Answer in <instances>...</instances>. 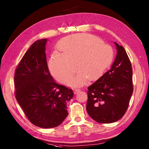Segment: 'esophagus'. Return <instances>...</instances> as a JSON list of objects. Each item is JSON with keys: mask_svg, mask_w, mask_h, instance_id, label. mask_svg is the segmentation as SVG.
I'll return each instance as SVG.
<instances>
[{"mask_svg": "<svg viewBox=\"0 0 149 149\" xmlns=\"http://www.w3.org/2000/svg\"><path fill=\"white\" fill-rule=\"evenodd\" d=\"M79 91H81V90L79 89H75V90L74 91V92L75 94H77V93L79 92Z\"/></svg>", "mask_w": 149, "mask_h": 149, "instance_id": "1", "label": "esophagus"}]
</instances>
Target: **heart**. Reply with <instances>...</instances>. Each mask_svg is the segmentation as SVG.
I'll list each match as a JSON object with an SVG mask.
<instances>
[{
	"mask_svg": "<svg viewBox=\"0 0 149 149\" xmlns=\"http://www.w3.org/2000/svg\"><path fill=\"white\" fill-rule=\"evenodd\" d=\"M58 49L49 62L52 75L58 81L74 86H82L88 79L96 81L102 76L113 59V50L97 37L87 34H78L65 37L59 41ZM77 67H75V66Z\"/></svg>",
	"mask_w": 149,
	"mask_h": 149,
	"instance_id": "heart-1",
	"label": "heart"
}]
</instances>
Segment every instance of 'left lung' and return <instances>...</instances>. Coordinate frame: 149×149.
<instances>
[{
  "instance_id": "8db88e82",
  "label": "left lung",
  "mask_w": 149,
  "mask_h": 149,
  "mask_svg": "<svg viewBox=\"0 0 149 149\" xmlns=\"http://www.w3.org/2000/svg\"><path fill=\"white\" fill-rule=\"evenodd\" d=\"M114 43L117 53L111 68L88 88L87 112L100 123L121 119L133 92L131 61L124 48L116 42Z\"/></svg>"
}]
</instances>
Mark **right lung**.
I'll use <instances>...</instances> for the list:
<instances>
[{"mask_svg":"<svg viewBox=\"0 0 149 149\" xmlns=\"http://www.w3.org/2000/svg\"><path fill=\"white\" fill-rule=\"evenodd\" d=\"M47 39L36 41L25 53L15 73V97L34 125L56 127L68 115L66 104L74 97L71 89L56 83L47 63Z\"/></svg>","mask_w":149,"mask_h":149,"instance_id":"right-lung-1","label":"right lung"}]
</instances>
